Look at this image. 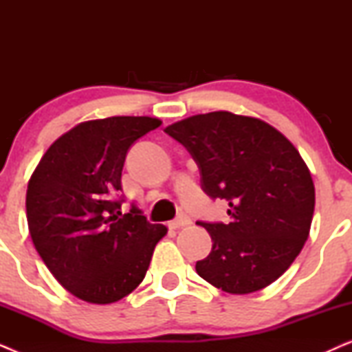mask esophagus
<instances>
[{
	"label": "esophagus",
	"mask_w": 352,
	"mask_h": 352,
	"mask_svg": "<svg viewBox=\"0 0 352 352\" xmlns=\"http://www.w3.org/2000/svg\"><path fill=\"white\" fill-rule=\"evenodd\" d=\"M189 224H192L190 216H187V214L182 213V214L177 216L176 219L171 221L170 228H171V229H179V228H186V226H189Z\"/></svg>",
	"instance_id": "esophagus-1"
}]
</instances>
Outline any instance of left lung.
Wrapping results in <instances>:
<instances>
[{
	"mask_svg": "<svg viewBox=\"0 0 352 352\" xmlns=\"http://www.w3.org/2000/svg\"><path fill=\"white\" fill-rule=\"evenodd\" d=\"M165 133L194 158L205 194L229 205L228 224L197 223L213 242L197 274L234 295L271 285L305 247L314 214L300 152L271 124L230 112L194 115Z\"/></svg>",
	"mask_w": 352,
	"mask_h": 352,
	"instance_id": "1",
	"label": "left lung"
}]
</instances>
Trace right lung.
<instances>
[{"label":"right lung","mask_w":352,"mask_h":352,"mask_svg":"<svg viewBox=\"0 0 352 352\" xmlns=\"http://www.w3.org/2000/svg\"><path fill=\"white\" fill-rule=\"evenodd\" d=\"M162 122L110 117L62 134L28 181L33 245L65 290L94 305L129 295L144 280L166 228L131 204L122 214V171L129 147Z\"/></svg>","instance_id":"add662e5"}]
</instances>
